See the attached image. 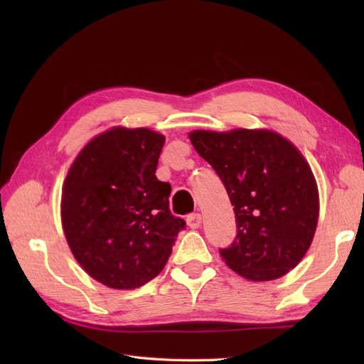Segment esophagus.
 Instances as JSON below:
<instances>
[{
	"mask_svg": "<svg viewBox=\"0 0 364 364\" xmlns=\"http://www.w3.org/2000/svg\"><path fill=\"white\" fill-rule=\"evenodd\" d=\"M186 223H188V226H190L191 229L200 228V225H202V215H200L199 213L190 214L188 217H186Z\"/></svg>",
	"mask_w": 364,
	"mask_h": 364,
	"instance_id": "34e87169",
	"label": "esophagus"
}]
</instances>
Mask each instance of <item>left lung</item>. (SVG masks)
Wrapping results in <instances>:
<instances>
[{
  "mask_svg": "<svg viewBox=\"0 0 364 364\" xmlns=\"http://www.w3.org/2000/svg\"><path fill=\"white\" fill-rule=\"evenodd\" d=\"M190 139L234 205L237 235L218 249L220 257L250 281H272L294 269L318 217L314 176L299 150L270 130H196Z\"/></svg>",
  "mask_w": 364,
  "mask_h": 364,
  "instance_id": "8db88e82",
  "label": "left lung"
}]
</instances>
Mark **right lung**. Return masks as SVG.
Returning a JSON list of instances; mask_svg holds the SVG:
<instances>
[{"instance_id": "add662e5", "label": "right lung", "mask_w": 364, "mask_h": 364, "mask_svg": "<svg viewBox=\"0 0 364 364\" xmlns=\"http://www.w3.org/2000/svg\"><path fill=\"white\" fill-rule=\"evenodd\" d=\"M164 135L115 127L75 158L62 191V226L74 258L95 281L130 290L167 264L186 223L171 214V185L156 178Z\"/></svg>"}]
</instances>
